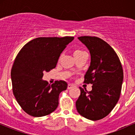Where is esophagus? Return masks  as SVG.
<instances>
[{
  "instance_id": "34e87169",
  "label": "esophagus",
  "mask_w": 135,
  "mask_h": 135,
  "mask_svg": "<svg viewBox=\"0 0 135 135\" xmlns=\"http://www.w3.org/2000/svg\"><path fill=\"white\" fill-rule=\"evenodd\" d=\"M74 87V85L71 84H69L68 85L67 89H72V88H73Z\"/></svg>"
}]
</instances>
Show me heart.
<instances>
[{
	"label": "heart",
	"mask_w": 135,
	"mask_h": 135,
	"mask_svg": "<svg viewBox=\"0 0 135 135\" xmlns=\"http://www.w3.org/2000/svg\"><path fill=\"white\" fill-rule=\"evenodd\" d=\"M83 52V51L80 50V49H77V50L75 51V52H74V55H75V54H77V53H79V52Z\"/></svg>",
	"instance_id": "obj_1"
}]
</instances>
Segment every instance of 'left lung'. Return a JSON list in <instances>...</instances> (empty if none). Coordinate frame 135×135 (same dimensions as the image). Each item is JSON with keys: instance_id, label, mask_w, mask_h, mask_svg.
I'll return each mask as SVG.
<instances>
[{"instance_id": "left-lung-1", "label": "left lung", "mask_w": 135, "mask_h": 135, "mask_svg": "<svg viewBox=\"0 0 135 135\" xmlns=\"http://www.w3.org/2000/svg\"><path fill=\"white\" fill-rule=\"evenodd\" d=\"M78 38L91 55L90 66L84 83L93 86L89 92L79 88L77 110L85 118L100 120L108 115L118 102L123 81L122 66L115 51L103 40L91 36Z\"/></svg>"}]
</instances>
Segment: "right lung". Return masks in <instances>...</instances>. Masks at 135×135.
Segmentation results:
<instances>
[{"label":"right lung","instance_id":"add662e5","mask_svg":"<svg viewBox=\"0 0 135 135\" xmlns=\"http://www.w3.org/2000/svg\"><path fill=\"white\" fill-rule=\"evenodd\" d=\"M74 37H38L25 45L17 55L11 72L13 91L17 102L28 114L42 117L58 105L59 94L67 83L56 80L50 85L42 80L44 72L55 69L60 54Z\"/></svg>","mask_w":135,"mask_h":135}]
</instances>
